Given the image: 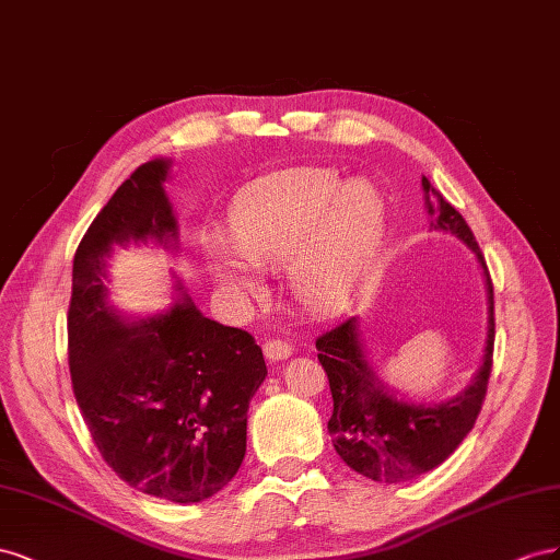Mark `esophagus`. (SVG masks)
<instances>
[{"label":"esophagus","instance_id":"esophagus-1","mask_svg":"<svg viewBox=\"0 0 560 560\" xmlns=\"http://www.w3.org/2000/svg\"><path fill=\"white\" fill-rule=\"evenodd\" d=\"M262 351L269 361H285L293 354V345L285 340H269L262 345Z\"/></svg>","mask_w":560,"mask_h":560}]
</instances>
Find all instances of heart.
<instances>
[{
    "mask_svg": "<svg viewBox=\"0 0 560 560\" xmlns=\"http://www.w3.org/2000/svg\"><path fill=\"white\" fill-rule=\"evenodd\" d=\"M385 225V199L371 183H345L330 168H291L234 203L230 242L236 255L215 253L211 271L222 291L246 298L262 289L255 267L291 259V291L302 305L338 312L371 271Z\"/></svg>",
    "mask_w": 560,
    "mask_h": 560,
    "instance_id": "heart-1",
    "label": "heart"
}]
</instances>
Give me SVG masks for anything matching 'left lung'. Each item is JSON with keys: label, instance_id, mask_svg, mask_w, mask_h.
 I'll list each match as a JSON object with an SVG mask.
<instances>
[{"label": "left lung", "instance_id": "left-lung-1", "mask_svg": "<svg viewBox=\"0 0 560 560\" xmlns=\"http://www.w3.org/2000/svg\"><path fill=\"white\" fill-rule=\"evenodd\" d=\"M429 230L451 232L483 269L488 338L483 361L469 385L439 404H415L382 382L365 354L359 318L351 316L316 340L318 361L330 382L332 415L328 431L347 467L380 483H406L448 459L474 429L492 369V281L476 238L453 206L422 178Z\"/></svg>", "mask_w": 560, "mask_h": 560}]
</instances>
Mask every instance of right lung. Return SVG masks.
<instances>
[{
    "label": "right lung",
    "mask_w": 560,
    "mask_h": 560,
    "mask_svg": "<svg viewBox=\"0 0 560 560\" xmlns=\"http://www.w3.org/2000/svg\"><path fill=\"white\" fill-rule=\"evenodd\" d=\"M171 159H152L95 215L72 262V389L103 459L131 488L178 504L225 488L246 455L248 404L267 375L246 330L203 316L173 271L178 300L138 318L109 300L107 260L129 244L178 253L164 189Z\"/></svg>",
    "instance_id": "obj_1"
}]
</instances>
